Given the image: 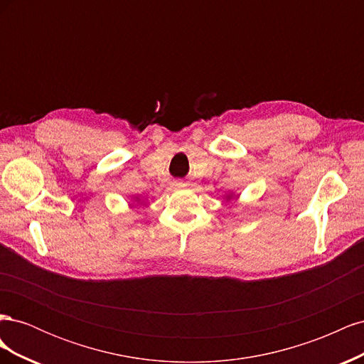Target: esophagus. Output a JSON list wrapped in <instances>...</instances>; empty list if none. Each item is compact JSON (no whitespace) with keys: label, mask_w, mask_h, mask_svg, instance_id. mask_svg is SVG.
Here are the masks:
<instances>
[{"label":"esophagus","mask_w":364,"mask_h":364,"mask_svg":"<svg viewBox=\"0 0 364 364\" xmlns=\"http://www.w3.org/2000/svg\"><path fill=\"white\" fill-rule=\"evenodd\" d=\"M176 186H178V188H182L183 183H176Z\"/></svg>","instance_id":"esophagus-1"}]
</instances>
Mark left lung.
Here are the masks:
<instances>
[{
    "instance_id": "obj_1",
    "label": "left lung",
    "mask_w": 364,
    "mask_h": 364,
    "mask_svg": "<svg viewBox=\"0 0 364 364\" xmlns=\"http://www.w3.org/2000/svg\"><path fill=\"white\" fill-rule=\"evenodd\" d=\"M225 199H226V202H228V200H230V199H235V194H234L232 191H230L229 194H226V196H225Z\"/></svg>"
}]
</instances>
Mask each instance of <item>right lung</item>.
<instances>
[{
    "instance_id": "1",
    "label": "right lung",
    "mask_w": 364,
    "mask_h": 364,
    "mask_svg": "<svg viewBox=\"0 0 364 364\" xmlns=\"http://www.w3.org/2000/svg\"><path fill=\"white\" fill-rule=\"evenodd\" d=\"M134 200H135V202H138V203H142V202H141V197H139V196H134Z\"/></svg>"
}]
</instances>
